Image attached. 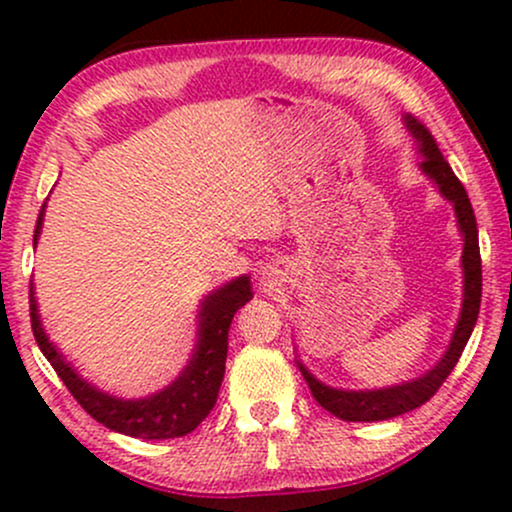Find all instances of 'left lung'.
I'll return each instance as SVG.
<instances>
[{"label":"left lung","mask_w":512,"mask_h":512,"mask_svg":"<svg viewBox=\"0 0 512 512\" xmlns=\"http://www.w3.org/2000/svg\"><path fill=\"white\" fill-rule=\"evenodd\" d=\"M404 125H407L409 134L414 137L416 151L421 154V173L438 187L440 195L448 199L452 204V211H455L457 228H460L462 236V308L460 317H457L455 332H452V339L448 344V351H445L443 358H440L431 370H426L424 375L404 380V383L375 387V390H344V387H332L322 383V380H317L315 375L296 358L298 368H301L305 383H308L317 404L344 421L395 419V416L407 414V411L428 402V399L436 395L438 387L445 383V378L452 373L455 363L460 361L464 346H467L469 337H472V330L474 325H477L479 317L481 255L477 219H474L472 202H469L467 190L462 187V182L457 180L455 173H452L450 163L445 161L443 154H440L431 132L411 115H404Z\"/></svg>","instance_id":"obj_1"}]
</instances>
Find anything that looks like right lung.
I'll use <instances>...</instances> for the list:
<instances>
[{
  "label": "right lung",
  "instance_id": "1",
  "mask_svg": "<svg viewBox=\"0 0 512 512\" xmlns=\"http://www.w3.org/2000/svg\"><path fill=\"white\" fill-rule=\"evenodd\" d=\"M45 204L35 223L33 245L38 243L40 228H43ZM252 298L250 276H236L219 289L209 291L199 301V325L197 344L192 349L190 361L180 370L178 378L168 383L163 390L151 392L146 397H117L88 383L84 375H79L72 363L50 342L48 332L43 330V322L38 315V301L31 286V327L33 337L38 342L43 356L52 363L62 383L72 392L76 402L84 407L98 424L115 433L142 438V440H166L180 438L192 433L214 409L219 387L226 373L228 354V330H231L233 315Z\"/></svg>",
  "mask_w": 512,
  "mask_h": 512
}]
</instances>
